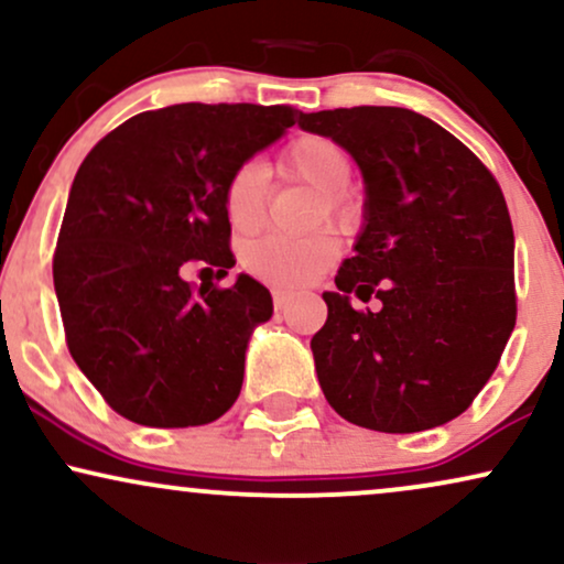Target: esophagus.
Returning <instances> with one entry per match:
<instances>
[{
  "label": "esophagus",
  "mask_w": 564,
  "mask_h": 564,
  "mask_svg": "<svg viewBox=\"0 0 564 564\" xmlns=\"http://www.w3.org/2000/svg\"><path fill=\"white\" fill-rule=\"evenodd\" d=\"M289 302H291V294L289 291H283V289H273V307L281 312V310H286L289 307Z\"/></svg>",
  "instance_id": "esophagus-1"
}]
</instances>
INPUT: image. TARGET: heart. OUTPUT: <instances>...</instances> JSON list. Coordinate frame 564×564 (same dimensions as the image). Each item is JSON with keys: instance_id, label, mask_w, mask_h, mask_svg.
<instances>
[{"instance_id": "obj_1", "label": "heart", "mask_w": 564, "mask_h": 564, "mask_svg": "<svg viewBox=\"0 0 564 564\" xmlns=\"http://www.w3.org/2000/svg\"><path fill=\"white\" fill-rule=\"evenodd\" d=\"M283 178L315 188L310 207V223L330 220L344 234L362 226V202L347 186L351 178V160L338 141L328 135H296L278 158ZM230 228L252 234L262 226L268 209V183L254 162H243L228 175L223 192ZM338 257V236L330 228H315L304 236L268 234L249 241L241 252V264L249 275L283 289H300L325 273Z\"/></svg>"}]
</instances>
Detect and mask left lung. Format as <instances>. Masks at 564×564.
<instances>
[{
    "instance_id": "left-lung-1",
    "label": "left lung",
    "mask_w": 564,
    "mask_h": 564,
    "mask_svg": "<svg viewBox=\"0 0 564 564\" xmlns=\"http://www.w3.org/2000/svg\"><path fill=\"white\" fill-rule=\"evenodd\" d=\"M330 135L368 186L357 254L312 355L328 404L349 423L415 433L463 415L497 370L514 321V234L497 178L457 135L402 107L300 115ZM382 300L355 311L348 294Z\"/></svg>"
}]
</instances>
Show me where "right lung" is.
Returning a JSON list of instances; mask_svg holds the SVG:
<instances>
[{
  "mask_svg": "<svg viewBox=\"0 0 564 564\" xmlns=\"http://www.w3.org/2000/svg\"><path fill=\"white\" fill-rule=\"evenodd\" d=\"M289 105H188L133 115L80 162L57 249L65 341L118 415L152 429L207 425L234 406L243 351L273 300L254 278L199 289L192 262L226 275L228 175L296 123Z\"/></svg>",
  "mask_w": 564,
  "mask_h": 564,
  "instance_id": "right-lung-1",
  "label": "right lung"
}]
</instances>
